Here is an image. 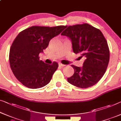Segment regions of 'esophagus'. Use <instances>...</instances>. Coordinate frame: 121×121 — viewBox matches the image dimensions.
Here are the masks:
<instances>
[{
    "instance_id": "34e87169",
    "label": "esophagus",
    "mask_w": 121,
    "mask_h": 121,
    "mask_svg": "<svg viewBox=\"0 0 121 121\" xmlns=\"http://www.w3.org/2000/svg\"><path fill=\"white\" fill-rule=\"evenodd\" d=\"M59 66H60V67H64V66H66L65 65L62 64H61V63H60V64H59Z\"/></svg>"
}]
</instances>
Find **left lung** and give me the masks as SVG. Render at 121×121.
Wrapping results in <instances>:
<instances>
[{
    "label": "left lung",
    "mask_w": 121,
    "mask_h": 121,
    "mask_svg": "<svg viewBox=\"0 0 121 121\" xmlns=\"http://www.w3.org/2000/svg\"><path fill=\"white\" fill-rule=\"evenodd\" d=\"M71 39L75 54L85 59L82 67L72 65L74 73L67 78L69 83L80 88L96 84L108 67L110 52L107 41L100 30L87 23L69 26L61 34Z\"/></svg>",
    "instance_id": "obj_1"
}]
</instances>
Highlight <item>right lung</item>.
Wrapping results in <instances>:
<instances>
[{
    "mask_svg": "<svg viewBox=\"0 0 121 121\" xmlns=\"http://www.w3.org/2000/svg\"><path fill=\"white\" fill-rule=\"evenodd\" d=\"M66 26H32L19 32L11 46L9 62L16 78L30 89L47 85L59 65L39 60V54L47 47L50 39L60 34Z\"/></svg>",
    "mask_w": 121,
    "mask_h": 121,
    "instance_id": "right-lung-1",
    "label": "right lung"
}]
</instances>
